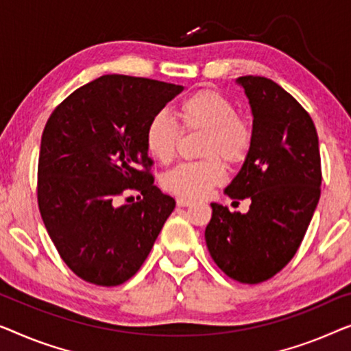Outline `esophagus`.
Listing matches in <instances>:
<instances>
[{"instance_id":"obj_1","label":"esophagus","mask_w":351,"mask_h":351,"mask_svg":"<svg viewBox=\"0 0 351 351\" xmlns=\"http://www.w3.org/2000/svg\"><path fill=\"white\" fill-rule=\"evenodd\" d=\"M176 205L178 206H191L192 202L187 200V199H176Z\"/></svg>"}]
</instances>
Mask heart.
Returning a JSON list of instances; mask_svg holds the SVG:
<instances>
[{"label": "heart", "mask_w": 351, "mask_h": 351, "mask_svg": "<svg viewBox=\"0 0 351 351\" xmlns=\"http://www.w3.org/2000/svg\"><path fill=\"white\" fill-rule=\"evenodd\" d=\"M182 128L186 132H204L200 141V162L180 164L167 171L162 186L180 199L197 200L205 197L224 180L227 165H239L248 156L253 132L248 122L237 114V108L224 93L213 88H200L182 98L178 106ZM149 154L162 164L175 157L181 130L176 121L160 111L147 122L145 130Z\"/></svg>", "instance_id": "heart-1"}]
</instances>
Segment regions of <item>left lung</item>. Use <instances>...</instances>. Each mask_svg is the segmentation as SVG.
Wrapping results in <instances>:
<instances>
[{
  "label": "left lung",
  "instance_id": "left-lung-1",
  "mask_svg": "<svg viewBox=\"0 0 351 351\" xmlns=\"http://www.w3.org/2000/svg\"><path fill=\"white\" fill-rule=\"evenodd\" d=\"M237 84L248 97L253 141L224 192L251 205L241 215L211 204L205 241L227 276L256 285L278 274L302 243L322 192V159L312 117L293 95L263 76Z\"/></svg>",
  "mask_w": 351,
  "mask_h": 351
}]
</instances>
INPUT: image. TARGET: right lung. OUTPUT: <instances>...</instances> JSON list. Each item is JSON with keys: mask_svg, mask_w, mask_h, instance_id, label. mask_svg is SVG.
Segmentation results:
<instances>
[{"mask_svg": "<svg viewBox=\"0 0 351 351\" xmlns=\"http://www.w3.org/2000/svg\"><path fill=\"white\" fill-rule=\"evenodd\" d=\"M182 92L154 79L106 75L49 117L38 162V205L60 258L79 278L117 286L145 263L175 199L149 173L145 130ZM127 189L142 192L121 206Z\"/></svg>", "mask_w": 351, "mask_h": 351, "instance_id": "right-lung-1", "label": "right lung"}]
</instances>
